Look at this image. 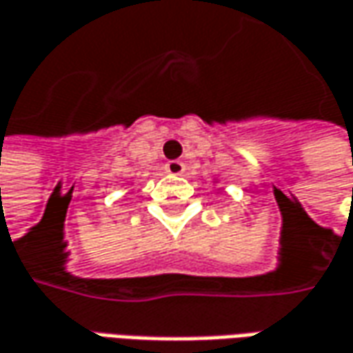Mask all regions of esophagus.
<instances>
[{
    "instance_id": "esophagus-1",
    "label": "esophagus",
    "mask_w": 353,
    "mask_h": 353,
    "mask_svg": "<svg viewBox=\"0 0 353 353\" xmlns=\"http://www.w3.org/2000/svg\"><path fill=\"white\" fill-rule=\"evenodd\" d=\"M165 172L172 174V176H181V174L185 172V164L179 162V160H170V162L165 164Z\"/></svg>"
}]
</instances>
